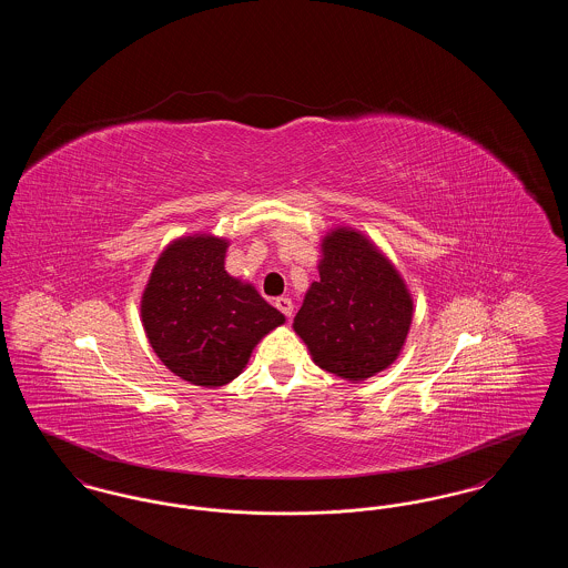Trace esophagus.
Returning <instances> with one entry per match:
<instances>
[{
    "label": "esophagus",
    "instance_id": "1",
    "mask_svg": "<svg viewBox=\"0 0 568 568\" xmlns=\"http://www.w3.org/2000/svg\"><path fill=\"white\" fill-rule=\"evenodd\" d=\"M274 304H276V308H278L285 317H292V315H294V302H292L290 297H276Z\"/></svg>",
    "mask_w": 568,
    "mask_h": 568
}]
</instances>
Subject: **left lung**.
Listing matches in <instances>:
<instances>
[{
	"label": "left lung",
	"mask_w": 568,
	"mask_h": 568,
	"mask_svg": "<svg viewBox=\"0 0 568 568\" xmlns=\"http://www.w3.org/2000/svg\"><path fill=\"white\" fill-rule=\"evenodd\" d=\"M320 281L294 320L315 364L336 377L364 381L403 349L413 300L396 268L353 230L325 236Z\"/></svg>",
	"instance_id": "left-lung-1"
}]
</instances>
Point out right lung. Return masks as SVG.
Returning <instances> with one entry per match:
<instances>
[{
	"label": "right lung",
	"mask_w": 568,
	"mask_h": 568,
	"mask_svg": "<svg viewBox=\"0 0 568 568\" xmlns=\"http://www.w3.org/2000/svg\"><path fill=\"white\" fill-rule=\"evenodd\" d=\"M227 243L187 236L170 244L142 296V324L163 364L193 385L221 387L285 317L223 268Z\"/></svg>",
	"instance_id": "add662e5"
}]
</instances>
